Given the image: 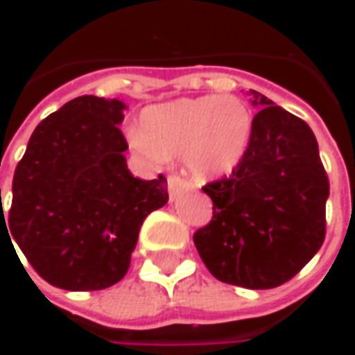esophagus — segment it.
I'll use <instances>...</instances> for the list:
<instances>
[{"label":"esophagus","instance_id":"obj_1","mask_svg":"<svg viewBox=\"0 0 355 355\" xmlns=\"http://www.w3.org/2000/svg\"><path fill=\"white\" fill-rule=\"evenodd\" d=\"M188 182H186L184 178H180L178 175H171L169 178H167V188H169V196L171 200H175L178 193L184 192V190H188Z\"/></svg>","mask_w":355,"mask_h":355}]
</instances>
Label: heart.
I'll return each instance as SVG.
<instances>
[{
	"label": "heart",
	"instance_id": "b5f03b06",
	"mask_svg": "<svg viewBox=\"0 0 355 355\" xmlns=\"http://www.w3.org/2000/svg\"><path fill=\"white\" fill-rule=\"evenodd\" d=\"M253 132V116L234 94H205L148 106L129 144L150 165L182 157L200 180L230 175L243 159Z\"/></svg>",
	"mask_w": 355,
	"mask_h": 355
}]
</instances>
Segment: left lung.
<instances>
[{"label": "left lung", "mask_w": 355, "mask_h": 355, "mask_svg": "<svg viewBox=\"0 0 355 355\" xmlns=\"http://www.w3.org/2000/svg\"><path fill=\"white\" fill-rule=\"evenodd\" d=\"M251 96L259 112L249 148L230 177L203 186L213 220L193 243L218 282L272 289L323 245L329 180L308 123L264 94Z\"/></svg>", "instance_id": "8db88e82"}]
</instances>
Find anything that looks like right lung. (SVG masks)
Here are the masks:
<instances>
[{
    "label": "right lung",
    "mask_w": 355,
    "mask_h": 355,
    "mask_svg": "<svg viewBox=\"0 0 355 355\" xmlns=\"http://www.w3.org/2000/svg\"><path fill=\"white\" fill-rule=\"evenodd\" d=\"M125 108L93 94L66 102L35 127L15 169L0 228L60 289L98 291L123 279L144 218L169 200L163 175L140 180L127 169L129 146L117 127Z\"/></svg>",
    "instance_id": "1"
}]
</instances>
